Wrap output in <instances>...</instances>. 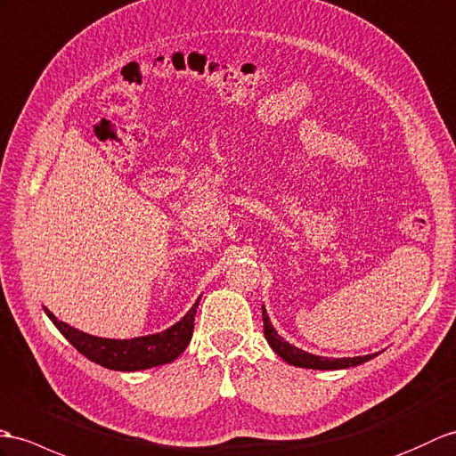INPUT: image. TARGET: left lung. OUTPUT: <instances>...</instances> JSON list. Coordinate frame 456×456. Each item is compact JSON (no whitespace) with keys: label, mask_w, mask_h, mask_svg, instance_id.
I'll list each match as a JSON object with an SVG mask.
<instances>
[{"label":"left lung","mask_w":456,"mask_h":456,"mask_svg":"<svg viewBox=\"0 0 456 456\" xmlns=\"http://www.w3.org/2000/svg\"><path fill=\"white\" fill-rule=\"evenodd\" d=\"M262 321H264V336L270 344V347L276 352L283 362H288L289 365L295 367H303V369H319V371H334V369H347V367H355L362 365L369 359H373L379 354H371V355H359V357H321V355H313L305 349H299L291 346L289 342H285L283 338L276 332V328L270 322V316L266 313V309L262 306Z\"/></svg>","instance_id":"8db88e82"}]
</instances>
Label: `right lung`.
Here are the masks:
<instances>
[{"mask_svg":"<svg viewBox=\"0 0 456 456\" xmlns=\"http://www.w3.org/2000/svg\"><path fill=\"white\" fill-rule=\"evenodd\" d=\"M198 303L200 297L192 305V309L167 330L132 338V340H112V338L85 334L77 328L58 321L48 309L45 311L58 330L66 336V340L91 362L112 369V371H142V369L171 363L184 352L192 340Z\"/></svg>","mask_w":456,"mask_h":456,"instance_id":"1","label":"right lung"}]
</instances>
